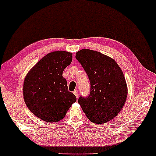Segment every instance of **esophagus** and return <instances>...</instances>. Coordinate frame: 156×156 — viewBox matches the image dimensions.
<instances>
[{"mask_svg":"<svg viewBox=\"0 0 156 156\" xmlns=\"http://www.w3.org/2000/svg\"><path fill=\"white\" fill-rule=\"evenodd\" d=\"M73 94H74L75 95H76V98H78V94H78V90H75L74 92H73Z\"/></svg>","mask_w":156,"mask_h":156,"instance_id":"1","label":"esophagus"}]
</instances>
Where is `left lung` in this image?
Here are the masks:
<instances>
[{
	"instance_id": "obj_1",
	"label": "left lung",
	"mask_w": 156,
	"mask_h": 156,
	"mask_svg": "<svg viewBox=\"0 0 156 156\" xmlns=\"http://www.w3.org/2000/svg\"><path fill=\"white\" fill-rule=\"evenodd\" d=\"M76 59L87 73L90 81V93L80 96L78 103L93 123L103 124L120 112L128 96L122 71L113 58L89 49L78 51Z\"/></svg>"
}]
</instances>
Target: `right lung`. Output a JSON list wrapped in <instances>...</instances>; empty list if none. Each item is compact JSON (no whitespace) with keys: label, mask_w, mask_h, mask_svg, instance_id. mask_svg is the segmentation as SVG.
<instances>
[{"label":"right lung","mask_w":156,"mask_h":156,"mask_svg":"<svg viewBox=\"0 0 156 156\" xmlns=\"http://www.w3.org/2000/svg\"><path fill=\"white\" fill-rule=\"evenodd\" d=\"M73 53L54 51L48 53L26 75L23 83V98L31 112L48 122H58L65 117L76 97L68 91L62 76L69 65Z\"/></svg>","instance_id":"obj_1"}]
</instances>
